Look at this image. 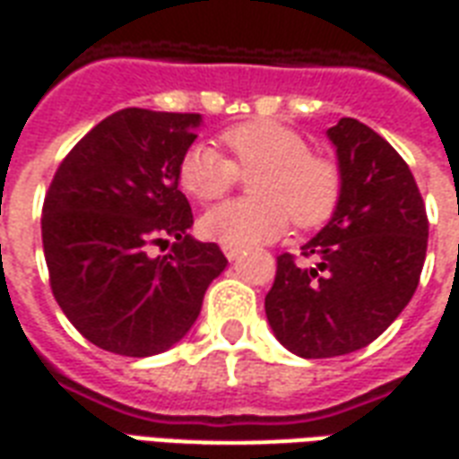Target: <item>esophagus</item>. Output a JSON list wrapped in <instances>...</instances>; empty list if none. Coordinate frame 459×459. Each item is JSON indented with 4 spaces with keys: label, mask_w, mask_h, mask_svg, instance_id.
<instances>
[{
    "label": "esophagus",
    "mask_w": 459,
    "mask_h": 459,
    "mask_svg": "<svg viewBox=\"0 0 459 459\" xmlns=\"http://www.w3.org/2000/svg\"><path fill=\"white\" fill-rule=\"evenodd\" d=\"M221 250H223V255L229 257V260H236V257L240 255V247L238 246H229V243H223V246H221Z\"/></svg>",
    "instance_id": "obj_1"
}]
</instances>
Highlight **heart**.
<instances>
[{"mask_svg": "<svg viewBox=\"0 0 459 459\" xmlns=\"http://www.w3.org/2000/svg\"><path fill=\"white\" fill-rule=\"evenodd\" d=\"M229 158L213 145L195 143L179 158L178 182L199 202H216L250 175L243 199L204 213L202 230L229 246H255L281 236L290 219L316 229L333 216L342 195V172L333 158L308 151L304 135L270 118H253L221 131Z\"/></svg>", "mask_w": 459, "mask_h": 459, "instance_id": "b5f03b06", "label": "heart"}]
</instances>
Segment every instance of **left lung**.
Returning <instances> with one entry per match:
<instances>
[{"mask_svg":"<svg viewBox=\"0 0 459 459\" xmlns=\"http://www.w3.org/2000/svg\"><path fill=\"white\" fill-rule=\"evenodd\" d=\"M342 172L338 209L301 246L281 253L264 314L299 358L348 355L385 333L419 287L429 216L399 152L358 118L328 128Z\"/></svg>","mask_w":459,"mask_h":459,"instance_id":"1","label":"left lung"}]
</instances>
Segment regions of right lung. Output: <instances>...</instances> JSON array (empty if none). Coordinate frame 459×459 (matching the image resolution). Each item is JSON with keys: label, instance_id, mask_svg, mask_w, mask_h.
Masks as SVG:
<instances>
[{"label": "right lung", "instance_id": "1", "mask_svg": "<svg viewBox=\"0 0 459 459\" xmlns=\"http://www.w3.org/2000/svg\"><path fill=\"white\" fill-rule=\"evenodd\" d=\"M199 124V114L121 108L67 152L50 182L40 216L50 290L101 351L148 358L172 348L229 264L216 243L186 233L195 216L178 165ZM169 239L168 256L147 255Z\"/></svg>", "mask_w": 459, "mask_h": 459}]
</instances>
